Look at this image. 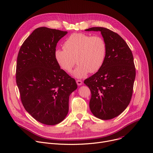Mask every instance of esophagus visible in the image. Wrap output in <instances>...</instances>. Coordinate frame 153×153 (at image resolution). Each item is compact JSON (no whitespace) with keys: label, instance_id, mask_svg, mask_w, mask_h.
<instances>
[{"label":"esophagus","instance_id":"1","mask_svg":"<svg viewBox=\"0 0 153 153\" xmlns=\"http://www.w3.org/2000/svg\"><path fill=\"white\" fill-rule=\"evenodd\" d=\"M76 83L78 85H81L82 84V81L80 80H77Z\"/></svg>","mask_w":153,"mask_h":153}]
</instances>
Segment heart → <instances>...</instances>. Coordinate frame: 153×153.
<instances>
[{
  "instance_id": "b5f03b06",
  "label": "heart",
  "mask_w": 153,
  "mask_h": 153,
  "mask_svg": "<svg viewBox=\"0 0 153 153\" xmlns=\"http://www.w3.org/2000/svg\"><path fill=\"white\" fill-rule=\"evenodd\" d=\"M107 55V45L100 36H90L74 33L63 43V49L54 52L55 60L64 71L69 73L75 65H78L73 72L76 78H82L88 72L98 71L103 65Z\"/></svg>"
}]
</instances>
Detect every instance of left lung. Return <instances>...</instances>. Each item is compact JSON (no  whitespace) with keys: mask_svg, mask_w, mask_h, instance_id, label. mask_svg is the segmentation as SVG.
I'll return each mask as SVG.
<instances>
[{"mask_svg":"<svg viewBox=\"0 0 153 153\" xmlns=\"http://www.w3.org/2000/svg\"><path fill=\"white\" fill-rule=\"evenodd\" d=\"M85 31H100L107 45L105 62L98 72L84 80L90 90V108L97 118L112 119L130 103L135 68L133 55L118 33L104 27H91Z\"/></svg>","mask_w":153,"mask_h":153,"instance_id":"left-lung-1","label":"left lung"}]
</instances>
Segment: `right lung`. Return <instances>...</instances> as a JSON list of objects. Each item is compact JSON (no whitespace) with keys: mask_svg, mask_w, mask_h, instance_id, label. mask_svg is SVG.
<instances>
[{"mask_svg":"<svg viewBox=\"0 0 153 153\" xmlns=\"http://www.w3.org/2000/svg\"><path fill=\"white\" fill-rule=\"evenodd\" d=\"M67 32L41 27L22 45L16 78L22 105L36 121L46 125L62 122L69 110V97L77 89L74 79L55 60L58 41Z\"/></svg>","mask_w":153,"mask_h":153,"instance_id":"obj_1","label":"right lung"}]
</instances>
